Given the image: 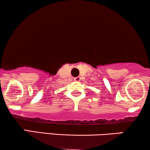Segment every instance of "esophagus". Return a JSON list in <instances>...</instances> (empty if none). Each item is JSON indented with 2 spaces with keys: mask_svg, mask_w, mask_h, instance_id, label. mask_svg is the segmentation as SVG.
I'll return each mask as SVG.
<instances>
[{
  "mask_svg": "<svg viewBox=\"0 0 150 150\" xmlns=\"http://www.w3.org/2000/svg\"><path fill=\"white\" fill-rule=\"evenodd\" d=\"M74 80L75 81H81V77L80 76H78V77H76L74 79Z\"/></svg>",
  "mask_w": 150,
  "mask_h": 150,
  "instance_id": "34e87169",
  "label": "esophagus"
}]
</instances>
